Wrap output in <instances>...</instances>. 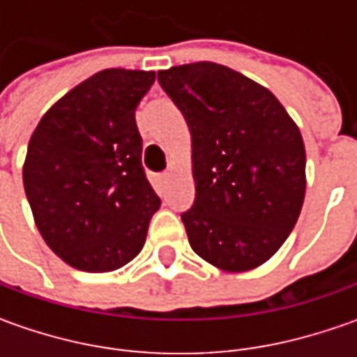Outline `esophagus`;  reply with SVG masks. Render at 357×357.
<instances>
[{
    "label": "esophagus",
    "instance_id": "34e87169",
    "mask_svg": "<svg viewBox=\"0 0 357 357\" xmlns=\"http://www.w3.org/2000/svg\"><path fill=\"white\" fill-rule=\"evenodd\" d=\"M171 172H165V174H162V176H160V181H162V183H169V181H171Z\"/></svg>",
    "mask_w": 357,
    "mask_h": 357
}]
</instances>
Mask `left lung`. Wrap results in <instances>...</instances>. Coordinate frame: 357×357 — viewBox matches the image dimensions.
I'll return each mask as SVG.
<instances>
[{
    "instance_id": "left-lung-1",
    "label": "left lung",
    "mask_w": 357,
    "mask_h": 357,
    "mask_svg": "<svg viewBox=\"0 0 357 357\" xmlns=\"http://www.w3.org/2000/svg\"><path fill=\"white\" fill-rule=\"evenodd\" d=\"M192 139L197 197L183 213L190 248L225 272L278 252L306 195V151L282 103L238 71L211 61L158 71Z\"/></svg>"
}]
</instances>
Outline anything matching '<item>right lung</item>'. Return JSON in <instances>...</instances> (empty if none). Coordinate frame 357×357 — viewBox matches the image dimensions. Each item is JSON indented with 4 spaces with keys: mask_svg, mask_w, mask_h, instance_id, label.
I'll return each mask as SVG.
<instances>
[{
    "mask_svg": "<svg viewBox=\"0 0 357 357\" xmlns=\"http://www.w3.org/2000/svg\"><path fill=\"white\" fill-rule=\"evenodd\" d=\"M155 71L105 69L63 95L27 144L23 186L47 246L83 272L143 250L160 199L144 176L135 111Z\"/></svg>",
    "mask_w": 357,
    "mask_h": 357,
    "instance_id": "right-lung-1",
    "label": "right lung"
}]
</instances>
